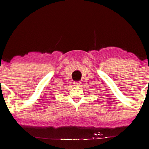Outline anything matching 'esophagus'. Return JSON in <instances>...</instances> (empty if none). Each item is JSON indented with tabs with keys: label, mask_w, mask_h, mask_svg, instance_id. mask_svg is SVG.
Wrapping results in <instances>:
<instances>
[{
	"label": "esophagus",
	"mask_w": 149,
	"mask_h": 149,
	"mask_svg": "<svg viewBox=\"0 0 149 149\" xmlns=\"http://www.w3.org/2000/svg\"><path fill=\"white\" fill-rule=\"evenodd\" d=\"M81 83L79 81H77V82H74V84L75 86H79Z\"/></svg>",
	"instance_id": "1"
}]
</instances>
